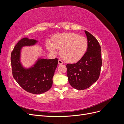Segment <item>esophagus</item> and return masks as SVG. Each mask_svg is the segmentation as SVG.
<instances>
[{"instance_id":"1","label":"esophagus","mask_w":124,"mask_h":124,"mask_svg":"<svg viewBox=\"0 0 124 124\" xmlns=\"http://www.w3.org/2000/svg\"><path fill=\"white\" fill-rule=\"evenodd\" d=\"M58 63L59 65H62V63H63V62L62 61V60L59 59L58 61Z\"/></svg>"}]
</instances>
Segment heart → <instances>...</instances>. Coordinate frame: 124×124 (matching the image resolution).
I'll return each instance as SVG.
<instances>
[{"instance_id": "heart-1", "label": "heart", "mask_w": 124, "mask_h": 124, "mask_svg": "<svg viewBox=\"0 0 124 124\" xmlns=\"http://www.w3.org/2000/svg\"><path fill=\"white\" fill-rule=\"evenodd\" d=\"M53 41V43H47V49L55 54L57 53V50H61V57L68 62L79 61L85 53L88 47L86 38L74 33L58 34L54 37Z\"/></svg>"}]
</instances>
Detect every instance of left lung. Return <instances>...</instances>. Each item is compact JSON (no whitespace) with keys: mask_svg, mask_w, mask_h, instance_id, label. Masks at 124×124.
<instances>
[{"mask_svg":"<svg viewBox=\"0 0 124 124\" xmlns=\"http://www.w3.org/2000/svg\"><path fill=\"white\" fill-rule=\"evenodd\" d=\"M87 36V51L76 63H68L67 77L71 86L78 90L89 88L98 79L102 66L101 46L91 33L85 31Z\"/></svg>","mask_w":124,"mask_h":124,"instance_id":"1","label":"left lung"}]
</instances>
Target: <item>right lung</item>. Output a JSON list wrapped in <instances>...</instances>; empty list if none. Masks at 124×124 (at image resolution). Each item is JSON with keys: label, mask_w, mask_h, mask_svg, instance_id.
<instances>
[{"label": "right lung", "mask_w": 124, "mask_h": 124, "mask_svg": "<svg viewBox=\"0 0 124 124\" xmlns=\"http://www.w3.org/2000/svg\"><path fill=\"white\" fill-rule=\"evenodd\" d=\"M37 42L36 40L27 38L20 40L11 53V62L13 77L21 87L28 93L41 94L51 88L58 60L39 58L33 67L24 68L20 62L22 47L33 46Z\"/></svg>", "instance_id": "1"}]
</instances>
